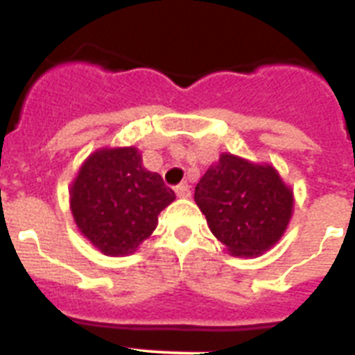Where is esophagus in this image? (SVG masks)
<instances>
[{
	"instance_id": "obj_1",
	"label": "esophagus",
	"mask_w": 355,
	"mask_h": 355,
	"mask_svg": "<svg viewBox=\"0 0 355 355\" xmlns=\"http://www.w3.org/2000/svg\"><path fill=\"white\" fill-rule=\"evenodd\" d=\"M175 196L181 197V199H188V197L192 196V192H190V187H188L187 183L180 184V187H175Z\"/></svg>"
}]
</instances>
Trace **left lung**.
<instances>
[{"label":"left lung","instance_id":"obj_1","mask_svg":"<svg viewBox=\"0 0 355 355\" xmlns=\"http://www.w3.org/2000/svg\"><path fill=\"white\" fill-rule=\"evenodd\" d=\"M199 209L231 256H261L281 240L293 215V190L268 163L222 153L196 187Z\"/></svg>","mask_w":355,"mask_h":355}]
</instances>
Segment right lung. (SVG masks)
I'll return each mask as SVG.
<instances>
[{
    "label": "right lung",
    "instance_id": "right-lung-1",
    "mask_svg": "<svg viewBox=\"0 0 355 355\" xmlns=\"http://www.w3.org/2000/svg\"><path fill=\"white\" fill-rule=\"evenodd\" d=\"M175 193L147 171L137 147H103L81 163L69 202L80 233L112 258L139 249Z\"/></svg>",
    "mask_w": 355,
    "mask_h": 355
}]
</instances>
